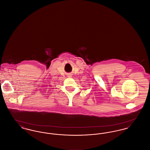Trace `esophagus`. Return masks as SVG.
Listing matches in <instances>:
<instances>
[{"instance_id": "1", "label": "esophagus", "mask_w": 150, "mask_h": 150, "mask_svg": "<svg viewBox=\"0 0 150 150\" xmlns=\"http://www.w3.org/2000/svg\"><path fill=\"white\" fill-rule=\"evenodd\" d=\"M71 76V74H68V76H69V77H72Z\"/></svg>"}]
</instances>
